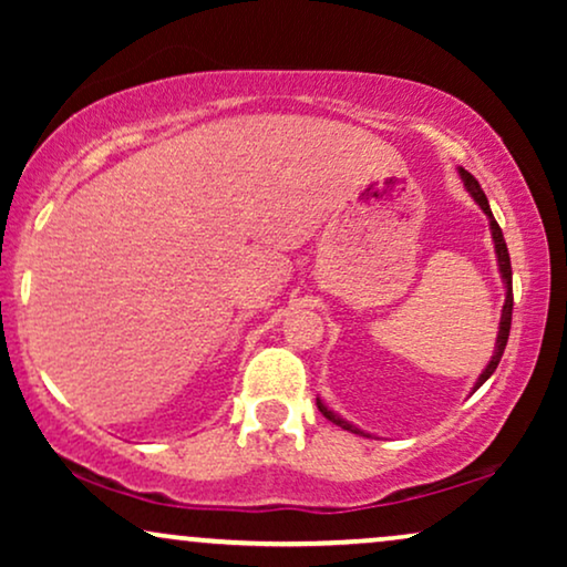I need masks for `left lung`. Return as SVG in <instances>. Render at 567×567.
<instances>
[{"mask_svg": "<svg viewBox=\"0 0 567 567\" xmlns=\"http://www.w3.org/2000/svg\"><path fill=\"white\" fill-rule=\"evenodd\" d=\"M460 175H462V181H464V188L470 190V196L475 198V204H477L480 208H483L485 216H487V221H491V235H493L495 255H498L501 278H503V284H506V305H503V312H501V328H498V338H495V351H493V355H491V363H487L485 371H483V374H480V379L475 382V390H480V386H483V384L487 382V379H491L493 371L498 369L501 355H503V351H506L508 332H511V315H514V276H511V258H508L506 239H503V231H501V227H498V221H495V216H493V212H491V204H487L483 188H480V183L467 173V169L460 167ZM475 390H472V392H475ZM317 408H320V413H322L324 417H328V421L340 425V429H346V431H351V433H359V436H369V433H363L361 429H355V425L343 421V417H340L338 413H332V410H330L328 405H324V402H322L320 398H317Z\"/></svg>", "mask_w": 567, "mask_h": 567, "instance_id": "8db88e82", "label": "left lung"}]
</instances>
